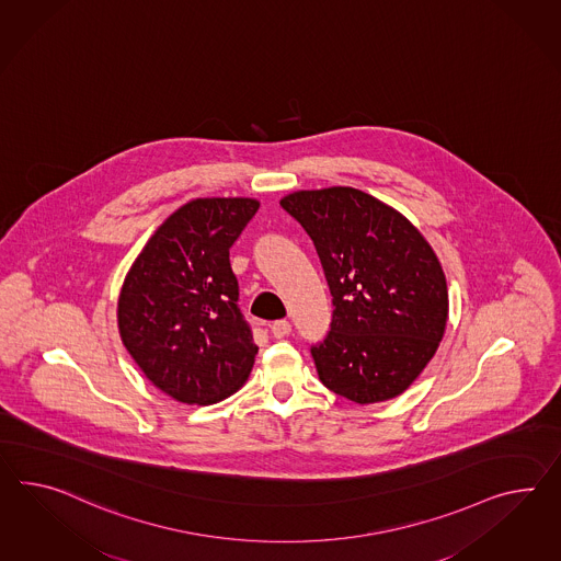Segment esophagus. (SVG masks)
<instances>
[{"mask_svg": "<svg viewBox=\"0 0 561 561\" xmlns=\"http://www.w3.org/2000/svg\"><path fill=\"white\" fill-rule=\"evenodd\" d=\"M271 331H273V335L276 337V340H280V337H287L288 333H290V323L285 321V319H280V321H274L273 325H271Z\"/></svg>", "mask_w": 561, "mask_h": 561, "instance_id": "1", "label": "esophagus"}]
</instances>
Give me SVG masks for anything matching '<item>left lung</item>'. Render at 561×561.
Segmentation results:
<instances>
[{
	"label": "left lung",
	"instance_id": "obj_1",
	"mask_svg": "<svg viewBox=\"0 0 561 561\" xmlns=\"http://www.w3.org/2000/svg\"><path fill=\"white\" fill-rule=\"evenodd\" d=\"M313 240L333 297L328 337L311 347L319 380L358 404L402 394L446 333V274L415 226L352 187L280 199Z\"/></svg>",
	"mask_w": 561,
	"mask_h": 561
}]
</instances>
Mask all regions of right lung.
<instances>
[{
	"mask_svg": "<svg viewBox=\"0 0 561 561\" xmlns=\"http://www.w3.org/2000/svg\"><path fill=\"white\" fill-rule=\"evenodd\" d=\"M259 207L250 197L185 203L150 236L124 278L122 342L174 401H224L252 373L259 345L238 309L230 248Z\"/></svg>",
	"mask_w": 561,
	"mask_h": 561,
	"instance_id": "1",
	"label": "right lung"
}]
</instances>
